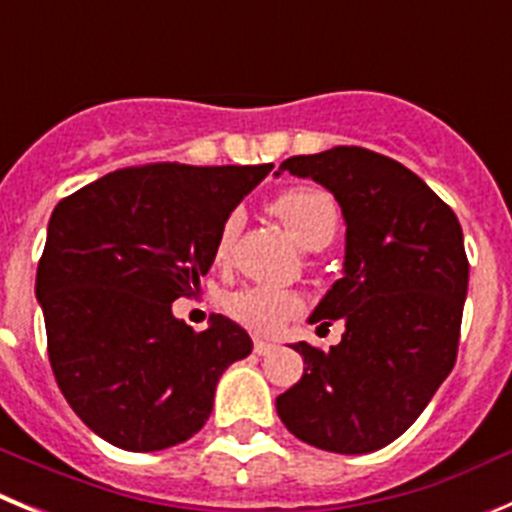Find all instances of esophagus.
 I'll return each mask as SVG.
<instances>
[{
	"instance_id": "esophagus-1",
	"label": "esophagus",
	"mask_w": 512,
	"mask_h": 512,
	"mask_svg": "<svg viewBox=\"0 0 512 512\" xmlns=\"http://www.w3.org/2000/svg\"><path fill=\"white\" fill-rule=\"evenodd\" d=\"M253 351H256L259 356H269V354H274V351H277V346H274V343H269V341H261V338H256V341H253Z\"/></svg>"
}]
</instances>
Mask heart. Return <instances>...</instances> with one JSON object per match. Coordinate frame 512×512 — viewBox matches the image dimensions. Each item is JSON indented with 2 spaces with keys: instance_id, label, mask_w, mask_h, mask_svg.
I'll return each instance as SVG.
<instances>
[{
  "instance_id": "b5f03b06",
  "label": "heart",
  "mask_w": 512,
  "mask_h": 512,
  "mask_svg": "<svg viewBox=\"0 0 512 512\" xmlns=\"http://www.w3.org/2000/svg\"><path fill=\"white\" fill-rule=\"evenodd\" d=\"M271 212L287 225L300 246L318 251L328 246L338 233V207L325 189L320 187H289L271 200ZM241 212H228L220 223L212 243V261L225 264L233 253L235 238L241 230ZM225 310L233 320L253 333H274L287 318L300 310V297L284 289L246 287L238 289L225 300Z\"/></svg>"
}]
</instances>
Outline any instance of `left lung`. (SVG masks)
<instances>
[{
    "mask_svg": "<svg viewBox=\"0 0 512 512\" xmlns=\"http://www.w3.org/2000/svg\"><path fill=\"white\" fill-rule=\"evenodd\" d=\"M279 171L310 176L346 217L343 277L310 323H346L338 346L300 341L305 374L277 397L289 433L315 449L369 454L408 431L459 351L469 284L454 210L390 156L336 146L292 156Z\"/></svg>",
    "mask_w": 512,
    "mask_h": 512,
    "instance_id": "1",
    "label": "left lung"
}]
</instances>
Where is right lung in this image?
Masks as SVG:
<instances>
[{"mask_svg": "<svg viewBox=\"0 0 512 512\" xmlns=\"http://www.w3.org/2000/svg\"><path fill=\"white\" fill-rule=\"evenodd\" d=\"M274 164H143L63 197L35 295L53 377L74 413L125 451L187 441L212 413L220 374L251 338L217 315L202 333L171 315L200 292L220 223Z\"/></svg>", "mask_w": 512, "mask_h": 512, "instance_id": "add662e5", "label": "right lung"}]
</instances>
